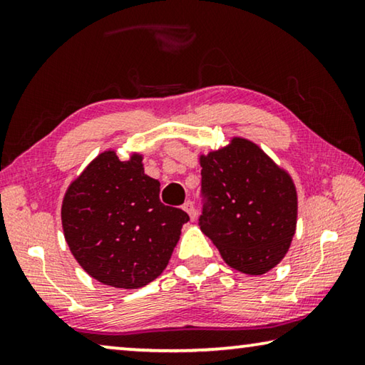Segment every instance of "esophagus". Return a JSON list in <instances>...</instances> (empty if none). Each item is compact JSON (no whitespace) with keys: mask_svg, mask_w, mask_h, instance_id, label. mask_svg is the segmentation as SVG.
<instances>
[{"mask_svg":"<svg viewBox=\"0 0 365 365\" xmlns=\"http://www.w3.org/2000/svg\"><path fill=\"white\" fill-rule=\"evenodd\" d=\"M183 210L188 212V216L192 217V221H195V217H196V207H195V205H193V201H187V203L183 205Z\"/></svg>","mask_w":365,"mask_h":365,"instance_id":"obj_1","label":"esophagus"}]
</instances>
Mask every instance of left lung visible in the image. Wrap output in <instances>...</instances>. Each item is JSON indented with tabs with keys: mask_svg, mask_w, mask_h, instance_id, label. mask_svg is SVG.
I'll return each mask as SVG.
<instances>
[{
	"mask_svg": "<svg viewBox=\"0 0 365 365\" xmlns=\"http://www.w3.org/2000/svg\"><path fill=\"white\" fill-rule=\"evenodd\" d=\"M200 164L203 234L237 271L258 276L274 268L296 232L297 193L289 173L244 138L201 155Z\"/></svg>",
	"mask_w": 365,
	"mask_h": 365,
	"instance_id": "8db88e82",
	"label": "left lung"
}]
</instances>
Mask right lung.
Instances as JSON below:
<instances>
[{
	"label": "right lung",
	"mask_w": 365,
	"mask_h": 365,
	"mask_svg": "<svg viewBox=\"0 0 365 365\" xmlns=\"http://www.w3.org/2000/svg\"><path fill=\"white\" fill-rule=\"evenodd\" d=\"M143 158L121 162L106 151L69 185L61 224L69 250L102 284L138 289L154 281L172 257L190 221L160 203V183L144 173Z\"/></svg>",
	"instance_id": "1"
}]
</instances>
